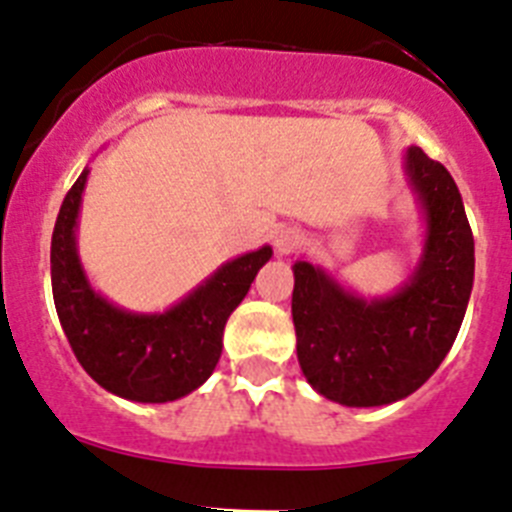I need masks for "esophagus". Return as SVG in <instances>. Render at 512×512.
<instances>
[{
    "label": "esophagus",
    "instance_id": "1",
    "mask_svg": "<svg viewBox=\"0 0 512 512\" xmlns=\"http://www.w3.org/2000/svg\"><path fill=\"white\" fill-rule=\"evenodd\" d=\"M273 245L278 255H290V252L301 245V234H298V229L293 227H280L278 232L273 234Z\"/></svg>",
    "mask_w": 512,
    "mask_h": 512
}]
</instances>
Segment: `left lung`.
<instances>
[{
	"instance_id": "obj_1",
	"label": "left lung",
	"mask_w": 512,
	"mask_h": 512,
	"mask_svg": "<svg viewBox=\"0 0 512 512\" xmlns=\"http://www.w3.org/2000/svg\"><path fill=\"white\" fill-rule=\"evenodd\" d=\"M403 170L426 237L393 296L362 298L324 267L293 265L298 365L316 393L349 408L416 393L449 354L472 293L474 239L457 183L421 147L405 150Z\"/></svg>"
}]
</instances>
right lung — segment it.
Wrapping results in <instances>:
<instances>
[{
  "label": "right lung",
  "mask_w": 512,
  "mask_h": 512,
  "mask_svg": "<svg viewBox=\"0 0 512 512\" xmlns=\"http://www.w3.org/2000/svg\"><path fill=\"white\" fill-rule=\"evenodd\" d=\"M89 168L63 199L50 242L53 301L73 354L101 388L135 403H168L201 388L222 357L227 319L247 296L273 247L224 262L163 313L114 306L91 288L76 229Z\"/></svg>",
  "instance_id": "add662e5"
}]
</instances>
